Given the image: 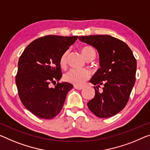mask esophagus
<instances>
[{
    "mask_svg": "<svg viewBox=\"0 0 150 150\" xmlns=\"http://www.w3.org/2000/svg\"><path fill=\"white\" fill-rule=\"evenodd\" d=\"M74 88L76 89V90H82V89H83V88H84V87L77 86V85H74Z\"/></svg>",
    "mask_w": 150,
    "mask_h": 150,
    "instance_id": "esophagus-1",
    "label": "esophagus"
}]
</instances>
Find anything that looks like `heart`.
<instances>
[{"instance_id":"1","label":"heart","mask_w":150,"mask_h":150,"mask_svg":"<svg viewBox=\"0 0 150 150\" xmlns=\"http://www.w3.org/2000/svg\"><path fill=\"white\" fill-rule=\"evenodd\" d=\"M81 52L84 58L88 60L90 59H94L95 57V51L93 47L89 45H84L80 47ZM68 52H64L59 59V64L62 67H65L67 64V57ZM91 74L89 71L84 69V70H76V69H71L64 74V80L66 82L72 83L77 86H82L85 81L90 78Z\"/></svg>"}]
</instances>
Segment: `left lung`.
<instances>
[{
	"label": "left lung",
	"instance_id": "obj_1",
	"mask_svg": "<svg viewBox=\"0 0 150 150\" xmlns=\"http://www.w3.org/2000/svg\"><path fill=\"white\" fill-rule=\"evenodd\" d=\"M80 41L97 50L100 68L90 82L94 97L87 103L99 118L114 116L124 109L135 82L137 62L125 42L109 35L79 36ZM100 86L103 91H99Z\"/></svg>",
	"mask_w": 150,
	"mask_h": 150
}]
</instances>
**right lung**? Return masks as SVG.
Wrapping results in <instances>:
<instances>
[{
  "instance_id": "right-lung-1",
  "label": "right lung",
  "mask_w": 150,
  "mask_h": 150,
  "mask_svg": "<svg viewBox=\"0 0 150 150\" xmlns=\"http://www.w3.org/2000/svg\"><path fill=\"white\" fill-rule=\"evenodd\" d=\"M77 38L41 37L32 41L19 57L16 76L18 93L24 107L35 116L50 119L61 111L73 85L62 82L51 88L50 84L60 80L59 59Z\"/></svg>"
}]
</instances>
